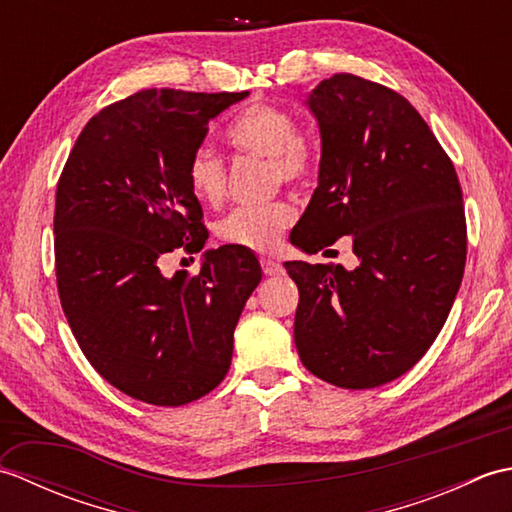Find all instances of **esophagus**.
Here are the masks:
<instances>
[{
  "instance_id": "obj_1",
  "label": "esophagus",
  "mask_w": 512,
  "mask_h": 512,
  "mask_svg": "<svg viewBox=\"0 0 512 512\" xmlns=\"http://www.w3.org/2000/svg\"><path fill=\"white\" fill-rule=\"evenodd\" d=\"M262 270H264V275H268V277H275V275H281L284 273V266H281L279 262H275V259H262Z\"/></svg>"
}]
</instances>
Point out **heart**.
<instances>
[{
	"label": "heart",
	"instance_id": "heart-1",
	"mask_svg": "<svg viewBox=\"0 0 512 512\" xmlns=\"http://www.w3.org/2000/svg\"><path fill=\"white\" fill-rule=\"evenodd\" d=\"M228 143L239 154L266 158L273 184L299 187L317 171V151L299 132L297 118L284 107L253 103L226 129ZM187 182L195 198L206 204H220L228 189L224 158L211 145H198L187 162ZM295 222V211L286 202L237 206L217 224V237L224 244L270 253L286 228Z\"/></svg>",
	"mask_w": 512,
	"mask_h": 512
}]
</instances>
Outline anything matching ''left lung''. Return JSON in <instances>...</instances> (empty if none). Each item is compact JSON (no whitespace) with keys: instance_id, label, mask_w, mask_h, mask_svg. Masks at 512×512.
<instances>
[{"instance_id":"1","label":"left lung","mask_w":512,"mask_h":512,"mask_svg":"<svg viewBox=\"0 0 512 512\" xmlns=\"http://www.w3.org/2000/svg\"><path fill=\"white\" fill-rule=\"evenodd\" d=\"M321 127L319 187L290 242L308 253L352 235L354 270L288 262L295 345L343 389L402 376L436 341L462 284L466 217L447 151L405 96L334 74L308 99Z\"/></svg>"}]
</instances>
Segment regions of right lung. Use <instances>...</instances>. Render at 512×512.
I'll return each instance as SVG.
<instances>
[{
	"mask_svg": "<svg viewBox=\"0 0 512 512\" xmlns=\"http://www.w3.org/2000/svg\"><path fill=\"white\" fill-rule=\"evenodd\" d=\"M248 92L143 90L92 116L76 138L54 204V270L81 352L107 383L158 407H180L222 383L233 332L262 279L255 255L222 246L195 277H162L180 248L209 231L187 182L209 121Z\"/></svg>",
	"mask_w": 512,
	"mask_h": 512,
	"instance_id": "right-lung-1",
	"label": "right lung"
}]
</instances>
